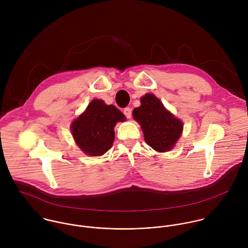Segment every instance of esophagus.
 I'll list each match as a JSON object with an SVG mask.
<instances>
[{
	"instance_id": "esophagus-1",
	"label": "esophagus",
	"mask_w": 248,
	"mask_h": 248,
	"mask_svg": "<svg viewBox=\"0 0 248 248\" xmlns=\"http://www.w3.org/2000/svg\"><path fill=\"white\" fill-rule=\"evenodd\" d=\"M123 112H124V114H125V116L127 118H131L132 117V109H131V108H129V107L125 108L123 109Z\"/></svg>"
}]
</instances>
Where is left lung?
<instances>
[{
    "label": "left lung",
    "mask_w": 248,
    "mask_h": 248,
    "mask_svg": "<svg viewBox=\"0 0 248 248\" xmlns=\"http://www.w3.org/2000/svg\"><path fill=\"white\" fill-rule=\"evenodd\" d=\"M140 102L133 116L141 126L145 142L156 152L170 151L182 134L183 123L152 93L142 96Z\"/></svg>",
    "instance_id": "left-lung-1"
}]
</instances>
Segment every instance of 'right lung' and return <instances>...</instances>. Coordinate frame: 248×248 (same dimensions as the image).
<instances>
[{
    "label": "right lung",
    "instance_id": "right-lung-1",
    "mask_svg": "<svg viewBox=\"0 0 248 248\" xmlns=\"http://www.w3.org/2000/svg\"><path fill=\"white\" fill-rule=\"evenodd\" d=\"M126 120L113 105L93 99L71 124V134L78 147L88 155L99 156L108 152L114 140V126Z\"/></svg>",
    "mask_w": 248,
    "mask_h": 248
}]
</instances>
